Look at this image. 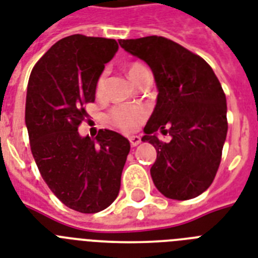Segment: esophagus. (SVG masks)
<instances>
[{"instance_id":"34e87169","label":"esophagus","mask_w":258,"mask_h":258,"mask_svg":"<svg viewBox=\"0 0 258 258\" xmlns=\"http://www.w3.org/2000/svg\"><path fill=\"white\" fill-rule=\"evenodd\" d=\"M130 143H131V146L133 147H135V146H138L139 143H141V138L137 137V135H134V137H130Z\"/></svg>"}]
</instances>
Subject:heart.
Listing matches in <instances>:
<instances>
[{
    "mask_svg": "<svg viewBox=\"0 0 258 258\" xmlns=\"http://www.w3.org/2000/svg\"><path fill=\"white\" fill-rule=\"evenodd\" d=\"M145 74H149V70L146 68L141 62H133L130 64L127 68V75L131 79V82L135 83L141 79ZM104 83H105V75H101L100 78L97 79L96 83V95L101 96L103 89H104ZM146 117V109L142 107H116L111 111L109 115V120L112 121L113 125H116L117 128H120L121 131L125 133H133L139 127L142 121L145 120Z\"/></svg>",
    "mask_w": 258,
    "mask_h": 258,
    "instance_id": "1",
    "label": "heart"
}]
</instances>
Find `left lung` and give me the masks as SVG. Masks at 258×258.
Masks as SVG:
<instances>
[{
    "label": "left lung",
    "mask_w": 258,
    "mask_h": 258,
    "mask_svg": "<svg viewBox=\"0 0 258 258\" xmlns=\"http://www.w3.org/2000/svg\"><path fill=\"white\" fill-rule=\"evenodd\" d=\"M119 44L151 68L157 83V105L142 138L157 150L150 170L154 184L170 200L196 198L212 184L226 141L222 87L204 58L169 38L149 36ZM158 132H169L172 141L161 142Z\"/></svg>",
    "instance_id": "8db88e82"
}]
</instances>
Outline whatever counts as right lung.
<instances>
[{
	"instance_id": "right-lung-1",
	"label": "right lung",
	"mask_w": 258,
	"mask_h": 258,
	"mask_svg": "<svg viewBox=\"0 0 258 258\" xmlns=\"http://www.w3.org/2000/svg\"><path fill=\"white\" fill-rule=\"evenodd\" d=\"M117 48L112 38L64 37L38 60L28 83L25 124L36 165L54 196L80 213L101 212L116 200L130 153L128 139L115 131L100 130L95 139L78 131Z\"/></svg>"
}]
</instances>
